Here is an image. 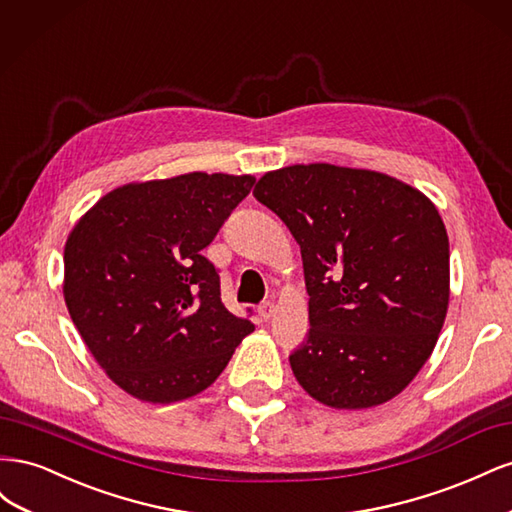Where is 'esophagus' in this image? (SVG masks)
<instances>
[{
    "label": "esophagus",
    "instance_id": "1",
    "mask_svg": "<svg viewBox=\"0 0 512 512\" xmlns=\"http://www.w3.org/2000/svg\"><path fill=\"white\" fill-rule=\"evenodd\" d=\"M273 314H275V305H273L271 301H265V303H262V305L258 307V316H260L262 320H271Z\"/></svg>",
    "mask_w": 512,
    "mask_h": 512
}]
</instances>
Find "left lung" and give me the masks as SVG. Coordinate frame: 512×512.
Masks as SVG:
<instances>
[{"instance_id":"1","label":"left lung","mask_w":512,"mask_h":512,"mask_svg":"<svg viewBox=\"0 0 512 512\" xmlns=\"http://www.w3.org/2000/svg\"><path fill=\"white\" fill-rule=\"evenodd\" d=\"M301 245L309 331L290 354L320 404L363 410L399 395L436 348L451 294L436 205L376 170L294 164L254 188Z\"/></svg>"}]
</instances>
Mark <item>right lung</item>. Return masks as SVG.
<instances>
[{
	"instance_id": "add662e5",
	"label": "right lung",
	"mask_w": 512,
	"mask_h": 512,
	"mask_svg": "<svg viewBox=\"0 0 512 512\" xmlns=\"http://www.w3.org/2000/svg\"><path fill=\"white\" fill-rule=\"evenodd\" d=\"M254 181L188 173L128 183L74 224L64 250L68 312L128 395L175 404L203 393L254 331L224 307L220 273L203 256Z\"/></svg>"
}]
</instances>
